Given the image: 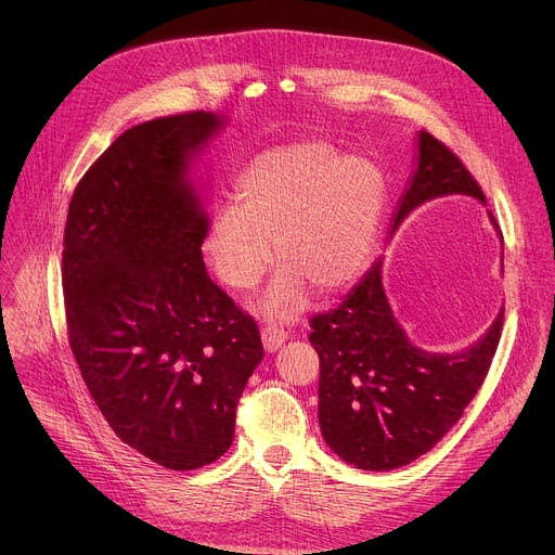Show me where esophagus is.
<instances>
[{
    "label": "esophagus",
    "instance_id": "esophagus-1",
    "mask_svg": "<svg viewBox=\"0 0 555 555\" xmlns=\"http://www.w3.org/2000/svg\"><path fill=\"white\" fill-rule=\"evenodd\" d=\"M261 340H263V349L268 353H272L287 340V334H285V330H279L276 325H268L261 330Z\"/></svg>",
    "mask_w": 555,
    "mask_h": 555
}]
</instances>
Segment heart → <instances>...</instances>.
<instances>
[{
  "instance_id": "1",
  "label": "heart",
  "mask_w": 555,
  "mask_h": 555,
  "mask_svg": "<svg viewBox=\"0 0 555 555\" xmlns=\"http://www.w3.org/2000/svg\"><path fill=\"white\" fill-rule=\"evenodd\" d=\"M236 197L210 221L206 261L225 287L246 292L270 268L272 240L281 268L257 307L279 321L305 309L309 287L334 294L362 270L382 208L375 171L319 142L261 153Z\"/></svg>"
}]
</instances>
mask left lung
<instances>
[{
    "mask_svg": "<svg viewBox=\"0 0 555 555\" xmlns=\"http://www.w3.org/2000/svg\"><path fill=\"white\" fill-rule=\"evenodd\" d=\"M452 193L486 204L479 182L456 153L420 131L417 169L392 230L420 204ZM490 219L496 225L492 212ZM503 313L461 353L420 349L395 321L377 259L336 309L309 321V343L321 360L319 424L327 446L343 461L371 472L402 467L426 454L479 392L501 340Z\"/></svg>",
    "mask_w": 555,
    "mask_h": 555,
    "instance_id": "left-lung-1",
    "label": "left lung"
}]
</instances>
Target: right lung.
Here are the masks:
<instances>
[{
    "mask_svg": "<svg viewBox=\"0 0 555 555\" xmlns=\"http://www.w3.org/2000/svg\"><path fill=\"white\" fill-rule=\"evenodd\" d=\"M210 112L120 133L76 184L63 232L69 349L112 430L169 469L217 461L263 358L253 315L210 281L189 165Z\"/></svg>",
    "mask_w": 555,
    "mask_h": 555,
    "instance_id": "1",
    "label": "right lung"
}]
</instances>
